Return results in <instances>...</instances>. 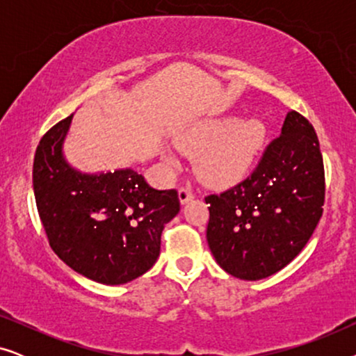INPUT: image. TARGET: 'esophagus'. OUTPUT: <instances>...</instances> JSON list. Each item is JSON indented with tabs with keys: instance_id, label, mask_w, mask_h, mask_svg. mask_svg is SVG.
<instances>
[{
	"instance_id": "obj_1",
	"label": "esophagus",
	"mask_w": 356,
	"mask_h": 356,
	"mask_svg": "<svg viewBox=\"0 0 356 356\" xmlns=\"http://www.w3.org/2000/svg\"><path fill=\"white\" fill-rule=\"evenodd\" d=\"M178 197H179V202H181V204H188L194 197V194H193L191 189L184 186V188H179Z\"/></svg>"
}]
</instances>
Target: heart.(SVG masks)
Segmentation results:
<instances>
[{"instance_id":"obj_1","label":"heart","mask_w":356,"mask_h":356,"mask_svg":"<svg viewBox=\"0 0 356 356\" xmlns=\"http://www.w3.org/2000/svg\"><path fill=\"white\" fill-rule=\"evenodd\" d=\"M188 154L197 155V172L212 186H232L250 173L266 143V128L259 120L236 116L206 120L193 126L179 139ZM177 165L172 154L165 155Z\"/></svg>"}]
</instances>
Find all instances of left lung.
I'll return each instance as SVG.
<instances>
[{
  "label": "left lung",
  "instance_id": "obj_1",
  "mask_svg": "<svg viewBox=\"0 0 356 356\" xmlns=\"http://www.w3.org/2000/svg\"><path fill=\"white\" fill-rule=\"evenodd\" d=\"M324 163L313 124L290 111L251 177L209 204L207 243L241 280L266 279L295 259L323 216Z\"/></svg>",
  "mask_w": 356,
  "mask_h": 356
}]
</instances>
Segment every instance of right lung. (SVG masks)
Instances as JSON below:
<instances>
[{"mask_svg":"<svg viewBox=\"0 0 356 356\" xmlns=\"http://www.w3.org/2000/svg\"><path fill=\"white\" fill-rule=\"evenodd\" d=\"M71 120L48 129L35 150L38 216L51 250L72 270L99 284H128L157 261L163 228L179 212L178 193L150 188L133 168H72L63 154Z\"/></svg>","mask_w":356,"mask_h":356,"instance_id":"1","label":"right lung"}]
</instances>
